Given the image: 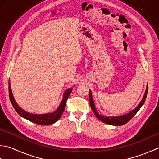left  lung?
Listing matches in <instances>:
<instances>
[{
  "label": "left lung",
  "instance_id": "1",
  "mask_svg": "<svg viewBox=\"0 0 159 159\" xmlns=\"http://www.w3.org/2000/svg\"><path fill=\"white\" fill-rule=\"evenodd\" d=\"M148 89V86L147 85L144 95L143 97V98H142L141 102L139 103V105L136 107L135 108L132 110L130 112L126 113V114H125V115H120V116H103L101 114H99V113L97 111L95 103H94L93 97H92V93L90 90L89 97H90V107H91L92 111L94 112V114H95V116H97V118L99 119L101 121L105 123V124L112 125H116V126L123 125L125 124L126 123H128L129 120H130V119L136 115V113L139 111V110L141 108L142 106L143 105V103H145V99H146V97H147Z\"/></svg>",
  "mask_w": 159,
  "mask_h": 159
}]
</instances>
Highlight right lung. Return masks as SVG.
Instances as JSON below:
<instances>
[{"label": "right lung", "instance_id": "add662e5", "mask_svg": "<svg viewBox=\"0 0 159 159\" xmlns=\"http://www.w3.org/2000/svg\"><path fill=\"white\" fill-rule=\"evenodd\" d=\"M71 92H72V89L70 88L69 89H67L66 91L64 93L62 100H61V102H60L58 108L54 112L47 113V114H32V113L25 111V110L22 109L21 107L19 106L18 105V103H16L12 93L10 81H9V99H10L11 104L14 108L15 111L17 112L18 114L21 116L22 117H23L26 119H27V120L35 123V124L38 125H48L53 124L57 121L59 120L61 116L63 114L64 108H65L67 99L69 98Z\"/></svg>", "mask_w": 159, "mask_h": 159}]
</instances>
